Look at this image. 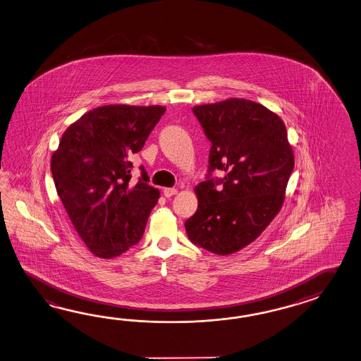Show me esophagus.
<instances>
[{"instance_id": "obj_1", "label": "esophagus", "mask_w": 361, "mask_h": 361, "mask_svg": "<svg viewBox=\"0 0 361 361\" xmlns=\"http://www.w3.org/2000/svg\"><path fill=\"white\" fill-rule=\"evenodd\" d=\"M176 192H178L176 188H165V190H164V195H165L166 197H171V196H174Z\"/></svg>"}]
</instances>
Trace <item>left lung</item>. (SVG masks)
<instances>
[{"label":"left lung","instance_id":"left-lung-1","mask_svg":"<svg viewBox=\"0 0 361 361\" xmlns=\"http://www.w3.org/2000/svg\"><path fill=\"white\" fill-rule=\"evenodd\" d=\"M212 147L197 211L185 222L190 240L217 255L247 246L278 214L295 167L287 130L276 114L245 99L196 106ZM216 169L226 174L212 176Z\"/></svg>","mask_w":361,"mask_h":361}]
</instances>
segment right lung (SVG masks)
Masks as SVG:
<instances>
[{
	"instance_id": "obj_1",
	"label": "right lung",
	"mask_w": 361,
	"mask_h": 361,
	"mask_svg": "<svg viewBox=\"0 0 361 361\" xmlns=\"http://www.w3.org/2000/svg\"><path fill=\"white\" fill-rule=\"evenodd\" d=\"M166 109L111 104L83 114L65 130L51 159L56 191L74 229L99 258L118 257L139 243L159 191L149 176L132 182L140 152Z\"/></svg>"
}]
</instances>
